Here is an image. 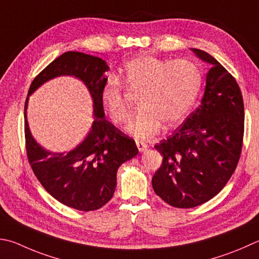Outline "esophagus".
Masks as SVG:
<instances>
[{"label": "esophagus", "mask_w": 259, "mask_h": 259, "mask_svg": "<svg viewBox=\"0 0 259 259\" xmlns=\"http://www.w3.org/2000/svg\"><path fill=\"white\" fill-rule=\"evenodd\" d=\"M136 145H137L139 152H145L148 148V145L144 142H136Z\"/></svg>", "instance_id": "esophagus-1"}]
</instances>
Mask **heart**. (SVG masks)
<instances>
[{
    "label": "heart",
    "instance_id": "heart-1",
    "mask_svg": "<svg viewBox=\"0 0 259 259\" xmlns=\"http://www.w3.org/2000/svg\"><path fill=\"white\" fill-rule=\"evenodd\" d=\"M119 78L133 92H140V109L126 125V131L138 139L156 135L162 123L175 126L185 119L201 87V72L187 60L166 61L152 55L131 59L120 69ZM102 104L115 124L129 117V104L121 82L110 76L101 91Z\"/></svg>",
    "mask_w": 259,
    "mask_h": 259
}]
</instances>
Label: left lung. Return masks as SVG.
<instances>
[{
  "label": "left lung",
  "instance_id": "obj_1",
  "mask_svg": "<svg viewBox=\"0 0 259 259\" xmlns=\"http://www.w3.org/2000/svg\"><path fill=\"white\" fill-rule=\"evenodd\" d=\"M190 50L209 64L203 100L175 134L155 145L163 162L152 179L155 194L178 208L196 207L223 189L243 138V100L236 79L208 53Z\"/></svg>",
  "mask_w": 259,
  "mask_h": 259
}]
</instances>
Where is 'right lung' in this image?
Segmentation results:
<instances>
[{
    "instance_id": "right-lung-1",
    "label": "right lung",
    "mask_w": 259,
    "mask_h": 259,
    "mask_svg": "<svg viewBox=\"0 0 259 259\" xmlns=\"http://www.w3.org/2000/svg\"><path fill=\"white\" fill-rule=\"evenodd\" d=\"M110 70L104 60L81 52H65L32 80L25 103L26 148L32 171L45 190L65 206L89 211L101 208L115 191L117 168L138 154L134 139L105 119L101 91ZM73 76L87 86L94 120L83 142L69 152H51L32 136L26 120L29 96L58 76Z\"/></svg>"
}]
</instances>
